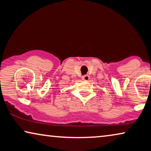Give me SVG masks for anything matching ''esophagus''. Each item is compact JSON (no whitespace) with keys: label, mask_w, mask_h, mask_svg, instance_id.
Returning a JSON list of instances; mask_svg holds the SVG:
<instances>
[{"label":"esophagus","mask_w":151,"mask_h":151,"mask_svg":"<svg viewBox=\"0 0 151 151\" xmlns=\"http://www.w3.org/2000/svg\"><path fill=\"white\" fill-rule=\"evenodd\" d=\"M82 79L84 80V81H88L89 80V76L88 74H85V75L82 76Z\"/></svg>","instance_id":"obj_1"}]
</instances>
